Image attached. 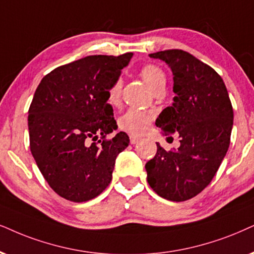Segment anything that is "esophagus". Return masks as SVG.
Instances as JSON below:
<instances>
[{"label":"esophagus","instance_id":"1","mask_svg":"<svg viewBox=\"0 0 254 254\" xmlns=\"http://www.w3.org/2000/svg\"><path fill=\"white\" fill-rule=\"evenodd\" d=\"M139 140H140V137L133 136V134H131V136H130V143L132 144V145H133V144H137L138 142H139Z\"/></svg>","mask_w":254,"mask_h":254}]
</instances>
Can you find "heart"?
Instances as JSON below:
<instances>
[{
	"label": "heart",
	"instance_id": "b5f03b06",
	"mask_svg": "<svg viewBox=\"0 0 254 254\" xmlns=\"http://www.w3.org/2000/svg\"><path fill=\"white\" fill-rule=\"evenodd\" d=\"M139 73L151 91L159 88V86H165V73L157 65L149 64V65L143 66ZM120 94L121 82L117 81L111 85L108 92V99L112 105H116L120 102ZM151 120H152V115L150 112L138 110V109H130L120 118L118 123H120L121 129L127 131V132L132 134H142L147 130Z\"/></svg>",
	"mask_w": 254,
	"mask_h": 254
}]
</instances>
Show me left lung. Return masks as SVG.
<instances>
[{"label":"left lung","mask_w":254,"mask_h":254,"mask_svg":"<svg viewBox=\"0 0 254 254\" xmlns=\"http://www.w3.org/2000/svg\"><path fill=\"white\" fill-rule=\"evenodd\" d=\"M165 62L173 76L175 97L156 120L165 134H179L181 146L157 153L145 165L147 183L160 197L188 200L210 184L230 146L233 110L223 78L183 50L150 54Z\"/></svg>","instance_id":"obj_1"}]
</instances>
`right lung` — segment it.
Returning <instances> with one entry per match:
<instances>
[{
	"mask_svg": "<svg viewBox=\"0 0 254 254\" xmlns=\"http://www.w3.org/2000/svg\"><path fill=\"white\" fill-rule=\"evenodd\" d=\"M132 54L95 55L59 66L42 78L29 108L30 150L50 188L82 203L110 184L117 156L129 145L117 130L108 92Z\"/></svg>",
	"mask_w": 254,
	"mask_h": 254,
	"instance_id": "right-lung-1",
	"label": "right lung"
}]
</instances>
